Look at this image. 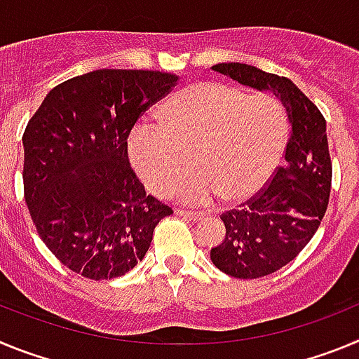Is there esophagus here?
Returning <instances> with one entry per match:
<instances>
[{
	"mask_svg": "<svg viewBox=\"0 0 359 359\" xmlns=\"http://www.w3.org/2000/svg\"><path fill=\"white\" fill-rule=\"evenodd\" d=\"M176 214L182 215V217L189 219V221H199V219L205 217L203 212H196V210H185V208H176Z\"/></svg>",
	"mask_w": 359,
	"mask_h": 359,
	"instance_id": "obj_1",
	"label": "esophagus"
}]
</instances>
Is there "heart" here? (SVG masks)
<instances>
[{"label": "heart", "instance_id": "1", "mask_svg": "<svg viewBox=\"0 0 359 359\" xmlns=\"http://www.w3.org/2000/svg\"><path fill=\"white\" fill-rule=\"evenodd\" d=\"M286 135V113L271 95L196 82L158 107L156 128L133 131L128 151L154 194L172 196L194 163L199 176L182 187V198L203 203L215 194L223 205H239L268 185Z\"/></svg>", "mask_w": 359, "mask_h": 359}]
</instances>
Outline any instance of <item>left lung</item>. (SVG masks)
I'll list each match as a JSON object with an SVG mask.
<instances>
[{"instance_id":"obj_1","label":"left lung","mask_w":359,"mask_h":359,"mask_svg":"<svg viewBox=\"0 0 359 359\" xmlns=\"http://www.w3.org/2000/svg\"><path fill=\"white\" fill-rule=\"evenodd\" d=\"M212 69L271 91L290 118L286 165L275 170L259 194L221 214L226 236L210 250L215 268L230 277H266L306 248L327 210L332 165L325 118L290 79L241 62H221Z\"/></svg>"}]
</instances>
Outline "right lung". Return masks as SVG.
Masks as SVG:
<instances>
[{
    "label": "right lung",
    "mask_w": 359,
    "mask_h": 359,
    "mask_svg": "<svg viewBox=\"0 0 359 359\" xmlns=\"http://www.w3.org/2000/svg\"><path fill=\"white\" fill-rule=\"evenodd\" d=\"M177 77L95 69L55 86L23 135L25 201L50 252L91 280L122 277L147 253L172 208L145 194L128 138Z\"/></svg>",
    "instance_id": "add662e5"
}]
</instances>
